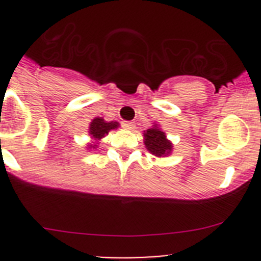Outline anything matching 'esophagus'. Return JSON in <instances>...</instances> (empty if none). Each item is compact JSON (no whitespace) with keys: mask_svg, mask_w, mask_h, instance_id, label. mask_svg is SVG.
I'll return each mask as SVG.
<instances>
[{"mask_svg":"<svg viewBox=\"0 0 261 261\" xmlns=\"http://www.w3.org/2000/svg\"><path fill=\"white\" fill-rule=\"evenodd\" d=\"M122 126L126 128V130H134V128H135V123L130 122V121H123Z\"/></svg>","mask_w":261,"mask_h":261,"instance_id":"obj_1","label":"esophagus"}]
</instances>
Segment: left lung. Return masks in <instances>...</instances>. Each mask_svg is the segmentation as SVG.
Masks as SVG:
<instances>
[{
    "mask_svg": "<svg viewBox=\"0 0 261 261\" xmlns=\"http://www.w3.org/2000/svg\"><path fill=\"white\" fill-rule=\"evenodd\" d=\"M144 144L150 154L158 158L168 156L173 151V143L168 140L165 133L158 123H154L151 127L144 131Z\"/></svg>",
    "mask_w": 261,
    "mask_h": 261,
    "instance_id": "8db88e82",
    "label": "left lung"
}]
</instances>
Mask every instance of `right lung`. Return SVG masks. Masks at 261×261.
<instances>
[{"label":"right lung","mask_w":261,"mask_h":261,"mask_svg":"<svg viewBox=\"0 0 261 261\" xmlns=\"http://www.w3.org/2000/svg\"><path fill=\"white\" fill-rule=\"evenodd\" d=\"M120 127V123L117 121H106L103 117H94L91 121L88 127V134L92 139V143L87 144V150L97 149L99 145V141L109 135L111 130H117Z\"/></svg>","instance_id":"obj_1"}]
</instances>
